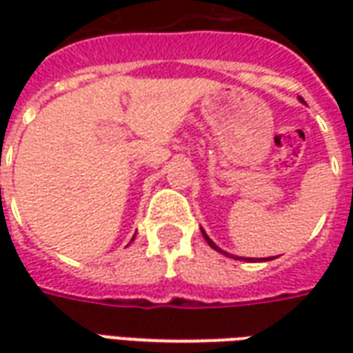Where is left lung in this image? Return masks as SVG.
I'll return each mask as SVG.
<instances>
[{"label": "left lung", "mask_w": 353, "mask_h": 353, "mask_svg": "<svg viewBox=\"0 0 353 353\" xmlns=\"http://www.w3.org/2000/svg\"><path fill=\"white\" fill-rule=\"evenodd\" d=\"M202 236L206 238V242H208V245H210V248H214L215 252H221V253H225V255H227V257H232V255H230V253H227V252H223L221 248H217V245L214 244V242H212V240H210V236H208L206 232H204V230H202ZM232 259H244V261H252V259H245V257H232ZM261 261H268V259H261Z\"/></svg>", "instance_id": "left-lung-1"}]
</instances>
